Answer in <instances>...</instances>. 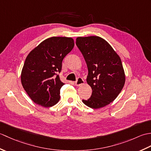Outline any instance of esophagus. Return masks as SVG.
<instances>
[{
  "label": "esophagus",
  "mask_w": 151,
  "mask_h": 151,
  "mask_svg": "<svg viewBox=\"0 0 151 151\" xmlns=\"http://www.w3.org/2000/svg\"><path fill=\"white\" fill-rule=\"evenodd\" d=\"M84 79H83L81 77H78L77 78V80H76V81L75 82V86H81L82 84H84Z\"/></svg>",
  "instance_id": "1"
}]
</instances>
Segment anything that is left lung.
I'll return each instance as SVG.
<instances>
[{"label": "left lung", "mask_w": 151, "mask_h": 151, "mask_svg": "<svg viewBox=\"0 0 151 151\" xmlns=\"http://www.w3.org/2000/svg\"><path fill=\"white\" fill-rule=\"evenodd\" d=\"M76 45L87 64L86 81L92 89L90 98L82 102L93 109L104 107L116 99L124 86L125 76L121 58L100 37H79Z\"/></svg>", "instance_id": "left-lung-1"}]
</instances>
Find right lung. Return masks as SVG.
Instances as JSON below:
<instances>
[{
  "instance_id": "1",
  "label": "right lung",
  "mask_w": 151,
  "mask_h": 151,
  "mask_svg": "<svg viewBox=\"0 0 151 151\" xmlns=\"http://www.w3.org/2000/svg\"><path fill=\"white\" fill-rule=\"evenodd\" d=\"M75 45L71 37H52L42 41L28 54L21 72L22 87L35 103L55 105L64 85L60 78L62 61Z\"/></svg>"
}]
</instances>
